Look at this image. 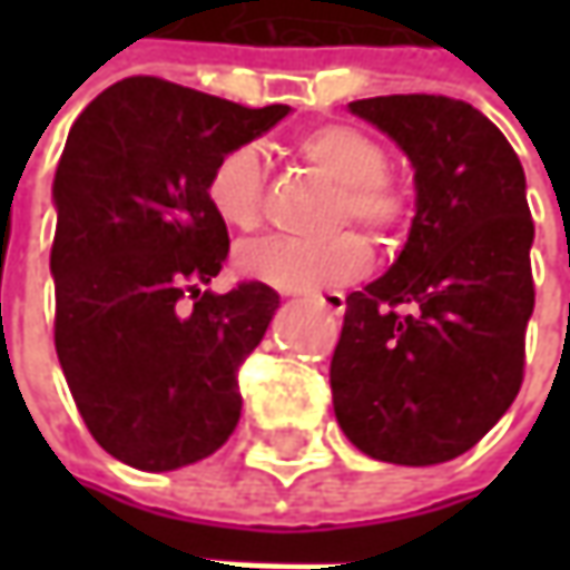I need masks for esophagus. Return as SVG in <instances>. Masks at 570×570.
Returning <instances> with one entry per match:
<instances>
[{
  "mask_svg": "<svg viewBox=\"0 0 570 570\" xmlns=\"http://www.w3.org/2000/svg\"><path fill=\"white\" fill-rule=\"evenodd\" d=\"M317 304L323 311H330V314L340 317L342 311H345V295H342V292H320Z\"/></svg>",
  "mask_w": 570,
  "mask_h": 570,
  "instance_id": "obj_1",
  "label": "esophagus"
}]
</instances>
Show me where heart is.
<instances>
[{"instance_id":"heart-1","label":"heart","mask_w":570,"mask_h":570,"mask_svg":"<svg viewBox=\"0 0 570 570\" xmlns=\"http://www.w3.org/2000/svg\"><path fill=\"white\" fill-rule=\"evenodd\" d=\"M297 155L340 184L336 222H355L377 237H396L409 222V196L386 174V151L367 132L326 122L304 132ZM266 170L253 145H234L215 158L206 177L212 212L237 230H253L263 218ZM240 273L282 292H314L345 285L371 269V247L358 230H340L323 240L263 237L237 253Z\"/></svg>"}]
</instances>
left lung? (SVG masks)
Returning <instances> with one entry per match:
<instances>
[{
  "mask_svg": "<svg viewBox=\"0 0 570 570\" xmlns=\"http://www.w3.org/2000/svg\"><path fill=\"white\" fill-rule=\"evenodd\" d=\"M348 107L409 155L419 199L400 259L345 297L333 409L367 456L431 466L475 448L520 393L537 304L527 180L511 142L466 100Z\"/></svg>",
  "mask_w": 570,
  "mask_h": 570,
  "instance_id": "left-lung-1",
  "label": "left lung"
}]
</instances>
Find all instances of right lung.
<instances>
[{
    "instance_id": "obj_1",
    "label": "right lung",
    "mask_w": 570,
    "mask_h": 570,
    "mask_svg": "<svg viewBox=\"0 0 570 570\" xmlns=\"http://www.w3.org/2000/svg\"><path fill=\"white\" fill-rule=\"evenodd\" d=\"M288 110L132 76L69 129L53 180L56 355L91 438L120 463L180 470L237 428V371L278 295L266 282L203 292L228 259L206 177Z\"/></svg>"
}]
</instances>
